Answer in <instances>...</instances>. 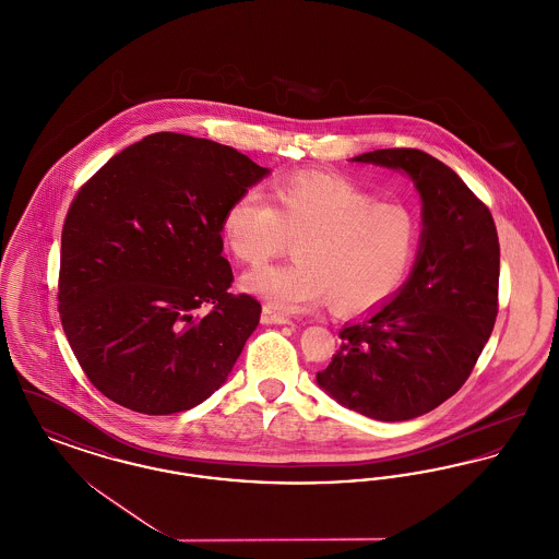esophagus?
<instances>
[{
    "mask_svg": "<svg viewBox=\"0 0 559 559\" xmlns=\"http://www.w3.org/2000/svg\"><path fill=\"white\" fill-rule=\"evenodd\" d=\"M262 322H264V324H292V319H287V317H283V314L270 310V308H264Z\"/></svg>",
    "mask_w": 559,
    "mask_h": 559,
    "instance_id": "1",
    "label": "esophagus"
}]
</instances>
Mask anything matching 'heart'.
Segmentation results:
<instances>
[{"label":"heart","mask_w":559,"mask_h":559,"mask_svg":"<svg viewBox=\"0 0 559 559\" xmlns=\"http://www.w3.org/2000/svg\"><path fill=\"white\" fill-rule=\"evenodd\" d=\"M272 197L274 203L249 188L222 217L224 240L245 264H262L299 239L297 262L247 272L245 292L281 312L326 301L340 312H362L399 292L419 242V219L408 205L314 171L278 180Z\"/></svg>","instance_id":"heart-1"}]
</instances>
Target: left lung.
Returning a JSON list of instances; mask_svg holds the SVG:
<instances>
[{"instance_id":"obj_1","label":"left lung","mask_w":559,"mask_h":559,"mask_svg":"<svg viewBox=\"0 0 559 559\" xmlns=\"http://www.w3.org/2000/svg\"><path fill=\"white\" fill-rule=\"evenodd\" d=\"M406 174L421 197L411 276L379 308L340 331L317 383L377 421H408L451 399L486 346L499 301V237L478 197L442 160L417 148L354 157Z\"/></svg>"}]
</instances>
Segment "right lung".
<instances>
[{
  "label": "right lung",
  "instance_id": "add662e5",
  "mask_svg": "<svg viewBox=\"0 0 559 559\" xmlns=\"http://www.w3.org/2000/svg\"><path fill=\"white\" fill-rule=\"evenodd\" d=\"M267 174L233 146L159 132L81 187L60 239L58 310L107 399L171 415L226 383L262 306L228 292L222 217ZM203 305L211 312L197 316Z\"/></svg>",
  "mask_w": 559,
  "mask_h": 559
}]
</instances>
